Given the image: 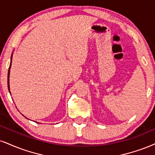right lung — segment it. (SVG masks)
Instances as JSON below:
<instances>
[{
	"label": "right lung",
	"instance_id": "add662e5",
	"mask_svg": "<svg viewBox=\"0 0 155 155\" xmlns=\"http://www.w3.org/2000/svg\"><path fill=\"white\" fill-rule=\"evenodd\" d=\"M12 57H13V52H12V54H11L10 66H9L8 72V88L9 93H11V92H10V85H9V77H10V69H11V62H12Z\"/></svg>",
	"mask_w": 155,
	"mask_h": 155
}]
</instances>
